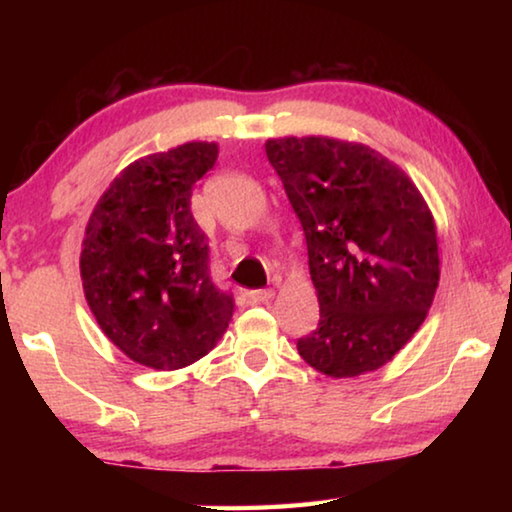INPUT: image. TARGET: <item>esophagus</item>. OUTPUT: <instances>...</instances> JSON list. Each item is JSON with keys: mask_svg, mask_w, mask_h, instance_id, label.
<instances>
[{"mask_svg": "<svg viewBox=\"0 0 512 512\" xmlns=\"http://www.w3.org/2000/svg\"><path fill=\"white\" fill-rule=\"evenodd\" d=\"M275 296L273 289H257V291H248L246 298L250 305H264V302H268Z\"/></svg>", "mask_w": 512, "mask_h": 512, "instance_id": "1", "label": "esophagus"}]
</instances>
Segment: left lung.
Wrapping results in <instances>:
<instances>
[{"label": "left lung", "mask_w": 512, "mask_h": 512, "mask_svg": "<svg viewBox=\"0 0 512 512\" xmlns=\"http://www.w3.org/2000/svg\"><path fill=\"white\" fill-rule=\"evenodd\" d=\"M307 239L320 320L298 352L345 379L386 366L418 332L436 296V221L413 180L361 142L266 140Z\"/></svg>", "instance_id": "left-lung-1"}]
</instances>
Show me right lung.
<instances>
[{
    "label": "right lung",
    "instance_id": "right-lung-1",
    "mask_svg": "<svg viewBox=\"0 0 512 512\" xmlns=\"http://www.w3.org/2000/svg\"><path fill=\"white\" fill-rule=\"evenodd\" d=\"M216 142H187L119 171L90 214L81 280L101 332L128 359L178 370L203 359L228 329L235 302L214 287L210 248L189 210Z\"/></svg>",
    "mask_w": 512,
    "mask_h": 512
}]
</instances>
